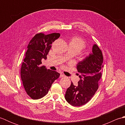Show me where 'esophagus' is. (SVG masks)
Segmentation results:
<instances>
[{"mask_svg":"<svg viewBox=\"0 0 125 125\" xmlns=\"http://www.w3.org/2000/svg\"><path fill=\"white\" fill-rule=\"evenodd\" d=\"M65 76L63 75V74L62 73H60V78H62V77H64Z\"/></svg>","mask_w":125,"mask_h":125,"instance_id":"34e87169","label":"esophagus"}]
</instances>
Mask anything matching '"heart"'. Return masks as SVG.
<instances>
[{
	"mask_svg": "<svg viewBox=\"0 0 125 125\" xmlns=\"http://www.w3.org/2000/svg\"><path fill=\"white\" fill-rule=\"evenodd\" d=\"M69 46L73 47L77 52H81L85 48V43L81 38L78 37H75L71 40Z\"/></svg>",
	"mask_w": 125,
	"mask_h": 125,
	"instance_id": "b5f03b06",
	"label": "heart"
}]
</instances>
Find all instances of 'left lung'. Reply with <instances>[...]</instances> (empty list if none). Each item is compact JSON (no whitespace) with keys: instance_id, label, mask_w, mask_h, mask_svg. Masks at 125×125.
<instances>
[{"instance_id":"obj_1","label":"left lung","mask_w":125,"mask_h":125,"mask_svg":"<svg viewBox=\"0 0 125 125\" xmlns=\"http://www.w3.org/2000/svg\"><path fill=\"white\" fill-rule=\"evenodd\" d=\"M92 52L77 64L80 78L78 85L71 84L65 92V99L73 106H80L91 100L98 89L102 77L103 56L96 44L92 46Z\"/></svg>"}]
</instances>
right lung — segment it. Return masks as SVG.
<instances>
[{"label": "right lung", "instance_id": "1", "mask_svg": "<svg viewBox=\"0 0 125 125\" xmlns=\"http://www.w3.org/2000/svg\"><path fill=\"white\" fill-rule=\"evenodd\" d=\"M60 36V34L56 33L37 34L28 44L21 68V78L31 99H40L46 95L53 82L59 77L60 74L57 71L41 66V61L47 59L52 43Z\"/></svg>", "mask_w": 125, "mask_h": 125}]
</instances>
